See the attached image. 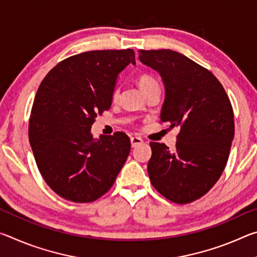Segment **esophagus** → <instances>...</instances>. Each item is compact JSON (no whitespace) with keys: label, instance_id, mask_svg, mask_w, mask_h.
Instances as JSON below:
<instances>
[{"label":"esophagus","instance_id":"34e87169","mask_svg":"<svg viewBox=\"0 0 257 257\" xmlns=\"http://www.w3.org/2000/svg\"><path fill=\"white\" fill-rule=\"evenodd\" d=\"M130 142H132L133 147H137V146L143 144V139L141 137H132L130 138Z\"/></svg>","mask_w":257,"mask_h":257}]
</instances>
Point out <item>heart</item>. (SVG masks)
Wrapping results in <instances>:
<instances>
[{"label":"heart","instance_id":"1","mask_svg":"<svg viewBox=\"0 0 257 257\" xmlns=\"http://www.w3.org/2000/svg\"><path fill=\"white\" fill-rule=\"evenodd\" d=\"M137 84L139 86V88H141V90L144 94L147 92V90H150L151 88H153V87L159 86V84H158V82H156V80L154 79V78L149 76V75L139 76L138 79H137ZM118 95H119L118 89H115L114 92H113V99L118 98Z\"/></svg>","mask_w":257,"mask_h":257}]
</instances>
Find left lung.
<instances>
[{
    "label": "left lung",
    "instance_id": "obj_1",
    "mask_svg": "<svg viewBox=\"0 0 257 257\" xmlns=\"http://www.w3.org/2000/svg\"><path fill=\"white\" fill-rule=\"evenodd\" d=\"M138 55L162 78L161 122L180 129L173 151L151 143V182L171 202L196 201L215 185L227 164L234 136L231 103L215 76L184 54L139 50Z\"/></svg>",
    "mask_w": 257,
    "mask_h": 257
}]
</instances>
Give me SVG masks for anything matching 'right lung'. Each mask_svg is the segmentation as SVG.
<instances>
[{
    "label": "right lung",
    "instance_id": "1",
    "mask_svg": "<svg viewBox=\"0 0 257 257\" xmlns=\"http://www.w3.org/2000/svg\"><path fill=\"white\" fill-rule=\"evenodd\" d=\"M136 64L133 50L90 51L52 69L38 87L29 143L38 170L59 196L88 203L114 184L130 152L123 133L93 138L97 114L108 110L121 71Z\"/></svg>",
    "mask_w": 257,
    "mask_h": 257
}]
</instances>
